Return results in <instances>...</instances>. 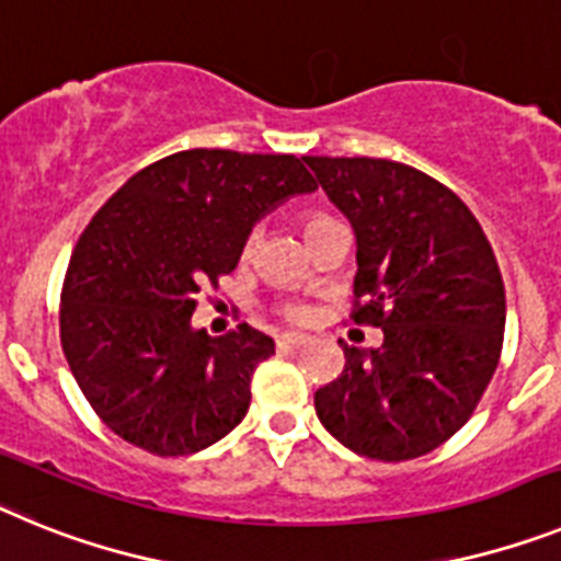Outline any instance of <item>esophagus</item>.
Here are the masks:
<instances>
[{
    "instance_id": "obj_1",
    "label": "esophagus",
    "mask_w": 561,
    "mask_h": 561,
    "mask_svg": "<svg viewBox=\"0 0 561 561\" xmlns=\"http://www.w3.org/2000/svg\"><path fill=\"white\" fill-rule=\"evenodd\" d=\"M308 335H301V333H282L279 339H276V347L282 350V353H285V350H299V347H305V344H308Z\"/></svg>"
}]
</instances>
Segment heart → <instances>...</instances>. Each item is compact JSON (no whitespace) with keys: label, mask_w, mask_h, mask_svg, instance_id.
Listing matches in <instances>:
<instances>
[{"label":"heart","mask_w":561,"mask_h":561,"mask_svg":"<svg viewBox=\"0 0 561 561\" xmlns=\"http://www.w3.org/2000/svg\"><path fill=\"white\" fill-rule=\"evenodd\" d=\"M324 220H328L324 214H308V217H305V233H308L310 228L319 226V222H324Z\"/></svg>","instance_id":"1"}]
</instances>
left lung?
Masks as SVG:
<instances>
[{
	"label": "left lung",
	"instance_id": "left-lung-1",
	"mask_svg": "<svg viewBox=\"0 0 561 561\" xmlns=\"http://www.w3.org/2000/svg\"><path fill=\"white\" fill-rule=\"evenodd\" d=\"M305 163L355 231L353 321L383 330L378 350L344 344L347 362L316 392V415L355 455H428L469 421L500 362L505 287L494 251L466 203L412 165Z\"/></svg>",
	"mask_w": 561,
	"mask_h": 561
}]
</instances>
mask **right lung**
Instances as JSON below:
<instances>
[{
  "instance_id": "1",
  "label": "right lung",
  "mask_w": 561,
  "mask_h": 561,
  "mask_svg": "<svg viewBox=\"0 0 561 561\" xmlns=\"http://www.w3.org/2000/svg\"><path fill=\"white\" fill-rule=\"evenodd\" d=\"M294 154L188 149L146 165L84 228L61 287V347L95 415L118 437L183 457L226 437L251 407L274 339L192 328L199 287L231 274L248 233L316 192Z\"/></svg>"
}]
</instances>
